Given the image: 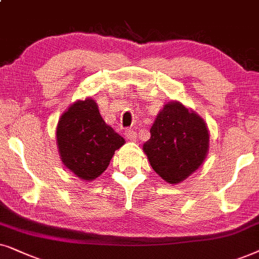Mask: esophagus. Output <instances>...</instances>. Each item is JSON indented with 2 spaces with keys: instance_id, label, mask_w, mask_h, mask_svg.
Listing matches in <instances>:
<instances>
[{
  "instance_id": "34e87169",
  "label": "esophagus",
  "mask_w": 259,
  "mask_h": 259,
  "mask_svg": "<svg viewBox=\"0 0 259 259\" xmlns=\"http://www.w3.org/2000/svg\"><path fill=\"white\" fill-rule=\"evenodd\" d=\"M125 137L129 141H136L137 135H136V133L134 132L133 129H126L125 130Z\"/></svg>"
}]
</instances>
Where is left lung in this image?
I'll list each match as a JSON object with an SVG mask.
<instances>
[{"mask_svg":"<svg viewBox=\"0 0 259 259\" xmlns=\"http://www.w3.org/2000/svg\"><path fill=\"white\" fill-rule=\"evenodd\" d=\"M209 147L206 123L180 102H169L157 113L143 150L153 169L177 185L198 169Z\"/></svg>","mask_w":259,"mask_h":259,"instance_id":"obj_1","label":"left lung"}]
</instances>
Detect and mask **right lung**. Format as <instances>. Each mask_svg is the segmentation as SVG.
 <instances>
[{"mask_svg":"<svg viewBox=\"0 0 259 259\" xmlns=\"http://www.w3.org/2000/svg\"><path fill=\"white\" fill-rule=\"evenodd\" d=\"M57 143L65 167L81 180L92 181L125 141L104 122L94 99L86 98L73 103L60 117Z\"/></svg>","mask_w":259,"mask_h":259,"instance_id":"add662e5","label":"right lung"}]
</instances>
